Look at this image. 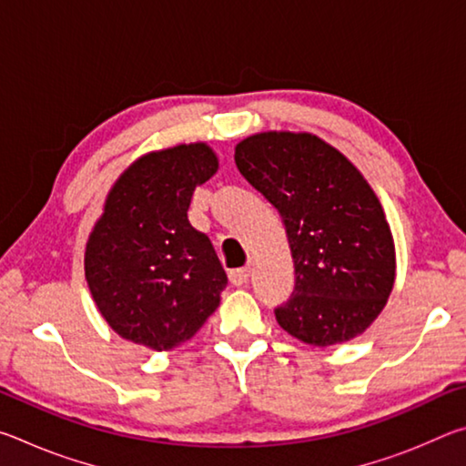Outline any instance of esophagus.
Segmentation results:
<instances>
[{
	"mask_svg": "<svg viewBox=\"0 0 466 466\" xmlns=\"http://www.w3.org/2000/svg\"><path fill=\"white\" fill-rule=\"evenodd\" d=\"M248 278H250V269H248V267H244V269H234V271H230V283H232V286H236V288L244 286V283L248 281Z\"/></svg>",
	"mask_w": 466,
	"mask_h": 466,
	"instance_id": "34e87169",
	"label": "esophagus"
}]
</instances>
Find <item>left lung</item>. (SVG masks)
<instances>
[{
  "label": "left lung",
  "mask_w": 466,
  "mask_h": 466,
  "mask_svg": "<svg viewBox=\"0 0 466 466\" xmlns=\"http://www.w3.org/2000/svg\"><path fill=\"white\" fill-rule=\"evenodd\" d=\"M240 175L286 224L296 288L275 310L302 343H345L372 325L397 275L390 226L350 157L306 131H263L234 147Z\"/></svg>",
  "instance_id": "left-lung-1"
}]
</instances>
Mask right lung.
<instances>
[{
    "instance_id": "right-lung-1",
    "label": "right lung",
    "mask_w": 466,
    "mask_h": 466,
    "mask_svg": "<svg viewBox=\"0 0 466 466\" xmlns=\"http://www.w3.org/2000/svg\"><path fill=\"white\" fill-rule=\"evenodd\" d=\"M218 167L205 141L178 144L139 156L106 193L84 273L102 319L127 341L175 350L219 306L226 271L187 218L195 187Z\"/></svg>"
}]
</instances>
